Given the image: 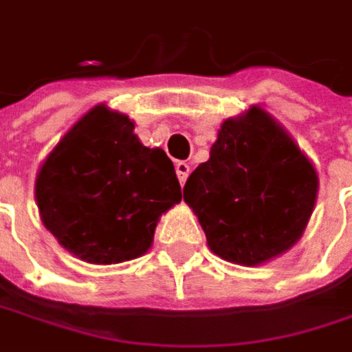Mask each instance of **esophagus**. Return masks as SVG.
<instances>
[{
  "label": "esophagus",
  "instance_id": "1",
  "mask_svg": "<svg viewBox=\"0 0 352 352\" xmlns=\"http://www.w3.org/2000/svg\"><path fill=\"white\" fill-rule=\"evenodd\" d=\"M175 171H177V179H179V183H181V185H185L187 177H189V173H191L189 163H185V161H177Z\"/></svg>",
  "mask_w": 352,
  "mask_h": 352
}]
</instances>
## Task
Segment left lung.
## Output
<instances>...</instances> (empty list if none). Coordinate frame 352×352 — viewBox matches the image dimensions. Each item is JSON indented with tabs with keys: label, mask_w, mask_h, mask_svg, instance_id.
I'll list each match as a JSON object with an SVG mask.
<instances>
[{
	"label": "left lung",
	"mask_w": 352,
	"mask_h": 352,
	"mask_svg": "<svg viewBox=\"0 0 352 352\" xmlns=\"http://www.w3.org/2000/svg\"><path fill=\"white\" fill-rule=\"evenodd\" d=\"M315 197L314 165L260 108L222 124L210 157L183 189L210 250L242 266L289 250L314 212Z\"/></svg>",
	"instance_id": "obj_1"
}]
</instances>
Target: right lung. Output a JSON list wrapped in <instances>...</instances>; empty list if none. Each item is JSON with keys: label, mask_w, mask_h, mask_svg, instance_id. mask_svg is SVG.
<instances>
[{"label": "right lung", "mask_w": 352, "mask_h": 352, "mask_svg": "<svg viewBox=\"0 0 352 352\" xmlns=\"http://www.w3.org/2000/svg\"><path fill=\"white\" fill-rule=\"evenodd\" d=\"M35 197L45 226L69 252L118 264L147 252L181 187L171 160L142 146L128 116L96 106L41 165Z\"/></svg>", "instance_id": "1"}]
</instances>
